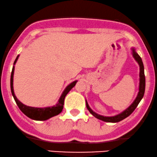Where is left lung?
Masks as SVG:
<instances>
[{
  "label": "left lung",
  "mask_w": 157,
  "mask_h": 157,
  "mask_svg": "<svg viewBox=\"0 0 157 157\" xmlns=\"http://www.w3.org/2000/svg\"><path fill=\"white\" fill-rule=\"evenodd\" d=\"M132 52H133L132 53L133 57H135V60L138 62L139 65H140V86H139V92H138V96H137L136 99L135 100V101L133 102L132 105L129 106L127 109H126L124 111L122 112L121 113L119 114V115H117L115 116V117H103V116L98 115V114L94 113V112L90 108V106H89L87 102H86V108H87L89 111H90L94 117H96L97 119L102 120V121H106V122H118V121H121V120H123L124 119H125V118L129 117V116L135 111V109L137 108V106H138L139 102H140L141 99H142L143 97H144V92H145V87H146V78H145V74H144V63H143L141 57L138 55V53L135 52V49H132Z\"/></svg>",
  "instance_id": "left-lung-1"
}]
</instances>
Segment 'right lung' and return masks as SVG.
<instances>
[{
	"mask_svg": "<svg viewBox=\"0 0 157 157\" xmlns=\"http://www.w3.org/2000/svg\"><path fill=\"white\" fill-rule=\"evenodd\" d=\"M18 57L19 56H17L13 64L16 63ZM13 71H14V67H13L12 71H11V93H12L13 98H14L15 102H16L17 105H18L19 108L21 110V111H22L23 113L25 114L27 117L30 118V119L37 120V121H45V120L49 119V118L55 117V116H57L59 113H60L63 109L64 100H65V96H66V94L67 93H68L69 91L75 86L77 82V81H75V82L71 83V84H69L68 86H67L66 89L64 90L63 93L62 94L60 98H59V101H58V103L56 105L52 106V107H46V108L30 107V106H27L24 105V104H22V102L17 99L16 96H15L14 92H13Z\"/></svg>",
	"mask_w": 157,
	"mask_h": 157,
	"instance_id": "obj_1",
	"label": "right lung"
}]
</instances>
